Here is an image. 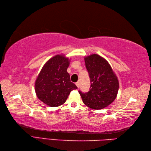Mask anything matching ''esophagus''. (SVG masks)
<instances>
[{
	"label": "esophagus",
	"instance_id": "34e87169",
	"mask_svg": "<svg viewBox=\"0 0 151 151\" xmlns=\"http://www.w3.org/2000/svg\"><path fill=\"white\" fill-rule=\"evenodd\" d=\"M76 86H77L78 87V88H80V86H81V84H80V82H76Z\"/></svg>",
	"mask_w": 151,
	"mask_h": 151
}]
</instances>
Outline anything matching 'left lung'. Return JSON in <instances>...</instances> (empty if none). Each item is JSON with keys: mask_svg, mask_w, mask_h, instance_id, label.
I'll return each mask as SVG.
<instances>
[{"mask_svg": "<svg viewBox=\"0 0 151 151\" xmlns=\"http://www.w3.org/2000/svg\"><path fill=\"white\" fill-rule=\"evenodd\" d=\"M91 86L87 93L79 91L88 107L101 110L114 101L119 90V81L110 65L104 58L93 54L84 58Z\"/></svg>", "mask_w": 151, "mask_h": 151, "instance_id": "left-lung-1", "label": "left lung"}]
</instances>
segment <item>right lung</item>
<instances>
[{
  "mask_svg": "<svg viewBox=\"0 0 151 151\" xmlns=\"http://www.w3.org/2000/svg\"><path fill=\"white\" fill-rule=\"evenodd\" d=\"M70 60L63 54L51 58L41 69L35 82L37 98L50 107L65 103L70 92L78 88L70 82L67 69Z\"/></svg>",
  "mask_w": 151,
  "mask_h": 151,
  "instance_id": "obj_1",
  "label": "right lung"
}]
</instances>
